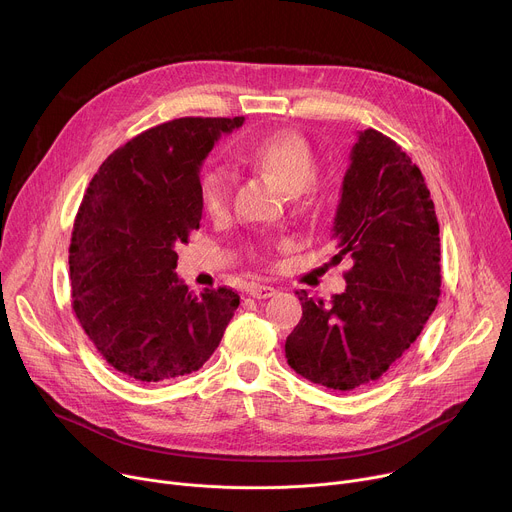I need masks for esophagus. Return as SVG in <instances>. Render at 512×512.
I'll list each match as a JSON object with an SVG mask.
<instances>
[{
  "mask_svg": "<svg viewBox=\"0 0 512 512\" xmlns=\"http://www.w3.org/2000/svg\"><path fill=\"white\" fill-rule=\"evenodd\" d=\"M247 291H249V296H253L255 300H265L275 294V289L271 285H261V283H253Z\"/></svg>",
  "mask_w": 512,
  "mask_h": 512,
  "instance_id": "34e87169",
  "label": "esophagus"
}]
</instances>
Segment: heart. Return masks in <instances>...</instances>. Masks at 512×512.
Listing matches in <instances>:
<instances>
[{
	"mask_svg": "<svg viewBox=\"0 0 512 512\" xmlns=\"http://www.w3.org/2000/svg\"><path fill=\"white\" fill-rule=\"evenodd\" d=\"M239 162L271 176L283 190L296 194L306 192L316 178V154L310 141L294 131L279 129L257 139H251L237 152ZM200 202L208 216L221 218L229 212L231 184L225 172L206 170L200 178ZM259 261L269 259V247L259 245L253 249Z\"/></svg>",
	"mask_w": 512,
	"mask_h": 512,
	"instance_id": "1",
	"label": "heart"
}]
</instances>
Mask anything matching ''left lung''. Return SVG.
Wrapping results in <instances>:
<instances>
[{
  "instance_id": "obj_1",
  "label": "left lung",
  "mask_w": 512,
  "mask_h": 512,
  "mask_svg": "<svg viewBox=\"0 0 512 512\" xmlns=\"http://www.w3.org/2000/svg\"><path fill=\"white\" fill-rule=\"evenodd\" d=\"M332 231L334 261H352L346 289L330 304L296 291L302 320L285 340V358L316 385L352 391L403 356L442 291L440 225L425 178L377 129L358 133Z\"/></svg>"
}]
</instances>
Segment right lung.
<instances>
[{
  "instance_id": "1",
  "label": "right lung",
  "mask_w": 512,
  "mask_h": 512,
  "mask_svg": "<svg viewBox=\"0 0 512 512\" xmlns=\"http://www.w3.org/2000/svg\"><path fill=\"white\" fill-rule=\"evenodd\" d=\"M245 117H182L135 135L93 176L72 229V310L121 375L166 383L198 371L239 296H200L174 273L176 247L200 227V164Z\"/></svg>"
}]
</instances>
